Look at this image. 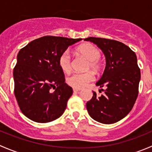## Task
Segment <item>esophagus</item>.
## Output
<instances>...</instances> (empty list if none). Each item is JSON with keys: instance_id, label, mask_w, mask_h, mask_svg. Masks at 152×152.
<instances>
[{"instance_id": "esophagus-1", "label": "esophagus", "mask_w": 152, "mask_h": 152, "mask_svg": "<svg viewBox=\"0 0 152 152\" xmlns=\"http://www.w3.org/2000/svg\"><path fill=\"white\" fill-rule=\"evenodd\" d=\"M73 92H79L81 90V89H76V88H73Z\"/></svg>"}]
</instances>
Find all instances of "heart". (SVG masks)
<instances>
[{"mask_svg":"<svg viewBox=\"0 0 152 152\" xmlns=\"http://www.w3.org/2000/svg\"><path fill=\"white\" fill-rule=\"evenodd\" d=\"M77 53L88 60L87 65V70L93 69L98 72L102 67L100 62L101 51L97 47L91 43H84L79 45L76 49ZM72 57L68 50H65L59 58V65L61 70L65 73H69L72 70ZM94 73L92 71L86 73H76L69 76L67 82L70 87L76 89H81L88 85L90 82L94 80Z\"/></svg>","mask_w":152,"mask_h":152,"instance_id":"b5f03b06","label":"heart"}]
</instances>
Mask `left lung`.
Returning a JSON list of instances; mask_svg holds the SVG:
<instances>
[{
    "label": "left lung",
    "instance_id": "obj_1",
    "mask_svg": "<svg viewBox=\"0 0 152 152\" xmlns=\"http://www.w3.org/2000/svg\"><path fill=\"white\" fill-rule=\"evenodd\" d=\"M84 40L96 44L106 57L105 70L96 82L100 87H107L105 94L98 96L93 91L86 104L87 112L96 121L114 124L129 114L138 96L140 70L137 56L129 47L114 39L88 37Z\"/></svg>",
    "mask_w": 152,
    "mask_h": 152
}]
</instances>
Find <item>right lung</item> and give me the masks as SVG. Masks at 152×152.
Returning <instances> with one entry per match:
<instances>
[{
	"label": "right lung",
	"mask_w": 152,
	"mask_h": 152,
	"mask_svg": "<svg viewBox=\"0 0 152 152\" xmlns=\"http://www.w3.org/2000/svg\"><path fill=\"white\" fill-rule=\"evenodd\" d=\"M82 39L45 36L20 50L13 71L14 93L28 118L48 123L63 114L73 89L65 82L59 58L70 45Z\"/></svg>",
	"instance_id": "add662e5"
}]
</instances>
